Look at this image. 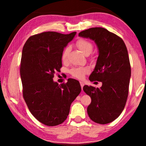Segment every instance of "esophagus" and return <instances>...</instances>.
Returning a JSON list of instances; mask_svg holds the SVG:
<instances>
[{"label": "esophagus", "mask_w": 146, "mask_h": 146, "mask_svg": "<svg viewBox=\"0 0 146 146\" xmlns=\"http://www.w3.org/2000/svg\"><path fill=\"white\" fill-rule=\"evenodd\" d=\"M80 84L81 86V88H82V90L84 86V83L83 82H80Z\"/></svg>", "instance_id": "esophagus-1"}]
</instances>
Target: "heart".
<instances>
[{"label": "heart", "instance_id": "heart-1", "mask_svg": "<svg viewBox=\"0 0 146 146\" xmlns=\"http://www.w3.org/2000/svg\"><path fill=\"white\" fill-rule=\"evenodd\" d=\"M76 46L80 49L81 52H82L86 55H89L92 52L93 46L91 42L86 39L80 38L76 41ZM69 52H70V48L66 47L63 49L61 55V59L62 62L67 60ZM89 72V69L87 67H75L73 68L70 70V74L73 77L77 79H83L85 75Z\"/></svg>", "mask_w": 146, "mask_h": 146}]
</instances>
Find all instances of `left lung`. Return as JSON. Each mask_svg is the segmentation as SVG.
<instances>
[{
    "mask_svg": "<svg viewBox=\"0 0 146 146\" xmlns=\"http://www.w3.org/2000/svg\"><path fill=\"white\" fill-rule=\"evenodd\" d=\"M95 42L99 55L90 80L102 82L100 88L86 85L83 90L91 98L87 111L93 122L106 124L119 117L129 93L131 66L124 42L104 28H92L78 33Z\"/></svg>",
    "mask_w": 146,
    "mask_h": 146,
    "instance_id": "obj_1",
    "label": "left lung"
}]
</instances>
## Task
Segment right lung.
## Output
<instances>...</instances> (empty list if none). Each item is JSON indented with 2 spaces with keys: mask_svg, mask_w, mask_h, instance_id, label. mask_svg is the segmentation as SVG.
Masks as SVG:
<instances>
[{
  "mask_svg": "<svg viewBox=\"0 0 146 146\" xmlns=\"http://www.w3.org/2000/svg\"><path fill=\"white\" fill-rule=\"evenodd\" d=\"M76 33L43 32L31 36L23 47L20 73L24 99L33 117L48 126L66 120L71 103L81 91L75 79L60 85L53 80L62 66L64 48Z\"/></svg>",
  "mask_w": 146,
  "mask_h": 146,
  "instance_id": "1",
  "label": "right lung"
}]
</instances>
